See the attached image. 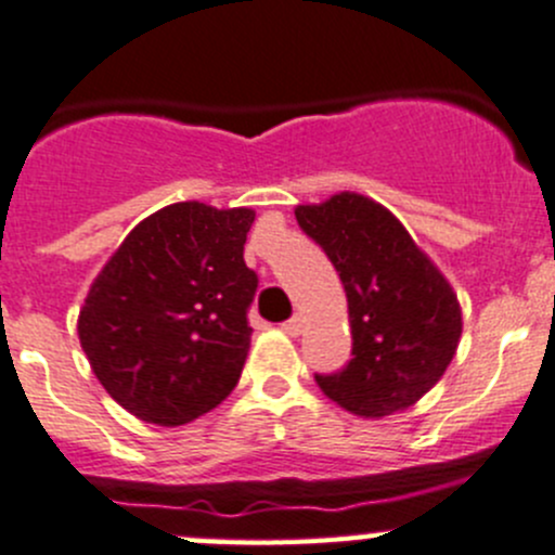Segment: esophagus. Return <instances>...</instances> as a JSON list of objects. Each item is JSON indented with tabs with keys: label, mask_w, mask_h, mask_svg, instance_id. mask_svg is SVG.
<instances>
[{
	"label": "esophagus",
	"mask_w": 555,
	"mask_h": 555,
	"mask_svg": "<svg viewBox=\"0 0 555 555\" xmlns=\"http://www.w3.org/2000/svg\"><path fill=\"white\" fill-rule=\"evenodd\" d=\"M282 330H284V333L293 335V338H295V335L304 333V317H293V319H287V322L282 324Z\"/></svg>",
	"instance_id": "34e87169"
}]
</instances>
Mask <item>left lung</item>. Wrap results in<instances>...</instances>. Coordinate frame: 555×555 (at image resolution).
Returning a JSON list of instances; mask_svg holds the SVG:
<instances>
[{"mask_svg": "<svg viewBox=\"0 0 555 555\" xmlns=\"http://www.w3.org/2000/svg\"><path fill=\"white\" fill-rule=\"evenodd\" d=\"M346 289L351 360L319 389L344 411L384 418L422 400L443 378L462 338V306L449 279L382 204L360 193L295 209Z\"/></svg>", "mask_w": 555, "mask_h": 555, "instance_id": "left-lung-1", "label": "left lung"}]
</instances>
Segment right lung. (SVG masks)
<instances>
[{
    "label": "right lung",
    "mask_w": 555,
    "mask_h": 555,
    "mask_svg": "<svg viewBox=\"0 0 555 555\" xmlns=\"http://www.w3.org/2000/svg\"><path fill=\"white\" fill-rule=\"evenodd\" d=\"M255 211L182 201L139 222L93 279L77 317L99 384L128 413L179 427L220 405L249 351Z\"/></svg>",
    "instance_id": "add662e5"
}]
</instances>
